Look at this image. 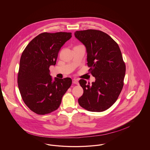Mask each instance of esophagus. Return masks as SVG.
Returning <instances> with one entry per match:
<instances>
[{
	"instance_id": "34e87169",
	"label": "esophagus",
	"mask_w": 150,
	"mask_h": 150,
	"mask_svg": "<svg viewBox=\"0 0 150 150\" xmlns=\"http://www.w3.org/2000/svg\"><path fill=\"white\" fill-rule=\"evenodd\" d=\"M72 83L74 84H77V85H78V81L76 79H72Z\"/></svg>"
}]
</instances>
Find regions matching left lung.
<instances>
[{
  "instance_id": "8db88e82",
  "label": "left lung",
  "mask_w": 150,
  "mask_h": 150,
  "mask_svg": "<svg viewBox=\"0 0 150 150\" xmlns=\"http://www.w3.org/2000/svg\"><path fill=\"white\" fill-rule=\"evenodd\" d=\"M75 36L86 46L89 71L96 79L92 84L79 80L84 92L79 104L89 111H105L117 100L124 86L126 66L121 50L111 36L100 30L76 31Z\"/></svg>"
}]
</instances>
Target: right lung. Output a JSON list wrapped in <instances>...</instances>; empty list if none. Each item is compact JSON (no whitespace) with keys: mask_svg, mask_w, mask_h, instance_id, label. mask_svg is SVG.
Wrapping results in <instances>:
<instances>
[{"mask_svg":"<svg viewBox=\"0 0 150 150\" xmlns=\"http://www.w3.org/2000/svg\"><path fill=\"white\" fill-rule=\"evenodd\" d=\"M71 33H43L34 38L22 53L17 83L22 98L36 114L56 110L64 93L71 86L70 78H54L50 66L56 64L61 47L71 38Z\"/></svg>","mask_w":150,"mask_h":150,"instance_id":"obj_1","label":"right lung"}]
</instances>
